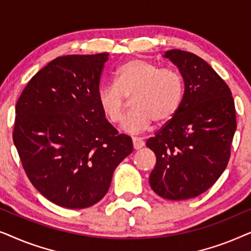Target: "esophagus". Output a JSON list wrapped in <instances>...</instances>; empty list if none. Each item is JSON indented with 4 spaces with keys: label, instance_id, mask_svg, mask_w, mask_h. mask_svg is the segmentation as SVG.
I'll use <instances>...</instances> for the list:
<instances>
[{
    "label": "esophagus",
    "instance_id": "obj_1",
    "mask_svg": "<svg viewBox=\"0 0 251 251\" xmlns=\"http://www.w3.org/2000/svg\"><path fill=\"white\" fill-rule=\"evenodd\" d=\"M132 145H133V149L137 151L142 149V147L145 145V143H144L140 138H132Z\"/></svg>",
    "mask_w": 251,
    "mask_h": 251
}]
</instances>
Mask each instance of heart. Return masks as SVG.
I'll return each instance as SVG.
<instances>
[{
	"mask_svg": "<svg viewBox=\"0 0 251 251\" xmlns=\"http://www.w3.org/2000/svg\"><path fill=\"white\" fill-rule=\"evenodd\" d=\"M185 85L175 68H162L144 59L123 64L115 73V84H105L97 94L98 105L112 125L123 121L131 99L133 111L126 116L122 128L130 133L149 130L169 122L179 111Z\"/></svg>",
	"mask_w": 251,
	"mask_h": 251,
	"instance_id": "heart-1",
	"label": "heart"
}]
</instances>
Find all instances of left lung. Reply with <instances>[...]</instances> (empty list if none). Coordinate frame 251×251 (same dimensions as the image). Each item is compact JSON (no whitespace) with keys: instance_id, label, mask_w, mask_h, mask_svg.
<instances>
[{"instance_id":"1","label":"left lung","mask_w":251,"mask_h":251,"mask_svg":"<svg viewBox=\"0 0 251 251\" xmlns=\"http://www.w3.org/2000/svg\"><path fill=\"white\" fill-rule=\"evenodd\" d=\"M184 78L177 114L151 137L156 155L150 184L168 200H187L210 188L227 167L236 130L234 99L225 81L207 61L183 50H169Z\"/></svg>"}]
</instances>
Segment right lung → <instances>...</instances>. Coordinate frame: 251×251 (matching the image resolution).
Wrapping results in <instances>:
<instances>
[{"label":"right lung","mask_w":251,"mask_h":251,"mask_svg":"<svg viewBox=\"0 0 251 251\" xmlns=\"http://www.w3.org/2000/svg\"><path fill=\"white\" fill-rule=\"evenodd\" d=\"M109 53L68 54L37 72L16 104L12 138L33 186L54 204L88 208L107 193L132 152L105 119L97 94Z\"/></svg>","instance_id":"1"}]
</instances>
